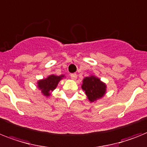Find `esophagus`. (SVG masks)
<instances>
[{
  "label": "esophagus",
  "instance_id": "obj_1",
  "mask_svg": "<svg viewBox=\"0 0 147 147\" xmlns=\"http://www.w3.org/2000/svg\"><path fill=\"white\" fill-rule=\"evenodd\" d=\"M70 77L72 80H76L77 78V75H76V73H72L70 75Z\"/></svg>",
  "mask_w": 147,
  "mask_h": 147
}]
</instances>
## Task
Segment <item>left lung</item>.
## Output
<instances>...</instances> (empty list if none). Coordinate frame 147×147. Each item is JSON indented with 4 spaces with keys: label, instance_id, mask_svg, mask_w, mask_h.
Instances as JSON below:
<instances>
[{
    "label": "left lung",
    "instance_id": "obj_1",
    "mask_svg": "<svg viewBox=\"0 0 147 147\" xmlns=\"http://www.w3.org/2000/svg\"><path fill=\"white\" fill-rule=\"evenodd\" d=\"M105 84L94 76L85 78L83 81L82 89L90 102H94L103 96L105 93Z\"/></svg>",
    "mask_w": 147,
    "mask_h": 147
}]
</instances>
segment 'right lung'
Listing matches in <instances>:
<instances>
[{
  "mask_svg": "<svg viewBox=\"0 0 147 147\" xmlns=\"http://www.w3.org/2000/svg\"><path fill=\"white\" fill-rule=\"evenodd\" d=\"M62 77L63 76H56L54 75L50 76L45 79L40 80L38 82V87L41 90L43 94L48 96L50 95V91L54 90L56 88L57 84Z\"/></svg>",
  "mask_w": 147,
  "mask_h": 147,
  "instance_id": "right-lung-1",
  "label": "right lung"
}]
</instances>
